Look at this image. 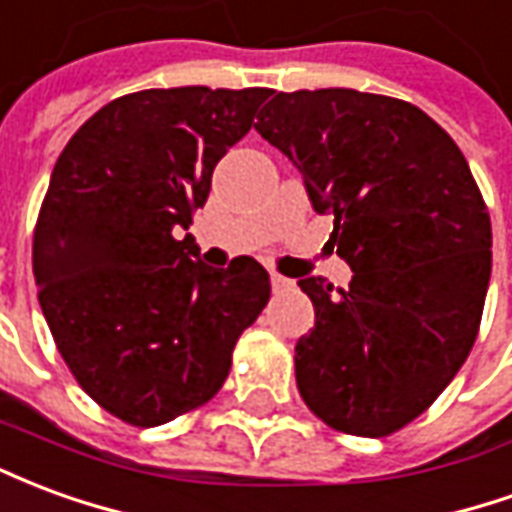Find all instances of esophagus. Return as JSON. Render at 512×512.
Masks as SVG:
<instances>
[{"label": "esophagus", "instance_id": "34e87169", "mask_svg": "<svg viewBox=\"0 0 512 512\" xmlns=\"http://www.w3.org/2000/svg\"><path fill=\"white\" fill-rule=\"evenodd\" d=\"M290 279H285L282 274H277V271H271V288H274V293H282V290H290Z\"/></svg>", "mask_w": 512, "mask_h": 512}]
</instances>
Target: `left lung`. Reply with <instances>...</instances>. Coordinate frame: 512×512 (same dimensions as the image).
<instances>
[{
  "mask_svg": "<svg viewBox=\"0 0 512 512\" xmlns=\"http://www.w3.org/2000/svg\"><path fill=\"white\" fill-rule=\"evenodd\" d=\"M268 98V95H266ZM257 134L304 178L348 288L299 279L315 326L296 384L318 417L386 436L419 417L472 351L491 279V219L466 158L422 109L345 87L271 93Z\"/></svg>",
  "mask_w": 512,
  "mask_h": 512,
  "instance_id": "obj_1",
  "label": "left lung"
}]
</instances>
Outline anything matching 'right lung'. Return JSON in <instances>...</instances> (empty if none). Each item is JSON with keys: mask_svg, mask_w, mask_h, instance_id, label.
Instances as JSON below:
<instances>
[{"mask_svg": "<svg viewBox=\"0 0 512 512\" xmlns=\"http://www.w3.org/2000/svg\"><path fill=\"white\" fill-rule=\"evenodd\" d=\"M266 95H123L54 164L32 241L40 310L84 392L131 425H164L211 400L266 307L271 282L255 257L211 268L194 235L178 241Z\"/></svg>", "mask_w": 512, "mask_h": 512, "instance_id": "right-lung-1", "label": "right lung"}]
</instances>
